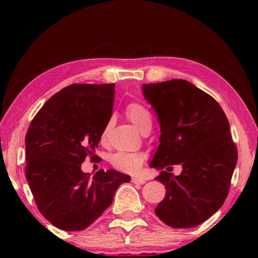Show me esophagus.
Instances as JSON below:
<instances>
[{
  "mask_svg": "<svg viewBox=\"0 0 258 258\" xmlns=\"http://www.w3.org/2000/svg\"><path fill=\"white\" fill-rule=\"evenodd\" d=\"M132 183H134V184H145L146 181H145V180H142V178L132 177Z\"/></svg>",
  "mask_w": 258,
  "mask_h": 258,
  "instance_id": "esophagus-1",
  "label": "esophagus"
}]
</instances>
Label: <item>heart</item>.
I'll list each match as a JSON object with an SVG mask.
<instances>
[{
  "label": "heart",
  "mask_w": 258,
  "mask_h": 258,
  "mask_svg": "<svg viewBox=\"0 0 258 258\" xmlns=\"http://www.w3.org/2000/svg\"><path fill=\"white\" fill-rule=\"evenodd\" d=\"M127 116L130 120L141 131L148 121H151V117L149 111L140 103H132L127 107ZM109 125L106 126L102 138H106L108 133ZM145 161V156L139 152H127V151H119L116 152L111 157V164L115 166L117 169L126 173H137Z\"/></svg>",
  "instance_id": "obj_1"
}]
</instances>
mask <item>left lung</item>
<instances>
[{
  "instance_id": "1",
  "label": "left lung",
  "mask_w": 258,
  "mask_h": 258,
  "mask_svg": "<svg viewBox=\"0 0 258 258\" xmlns=\"http://www.w3.org/2000/svg\"><path fill=\"white\" fill-rule=\"evenodd\" d=\"M142 92L160 123L150 167L182 166L180 175L161 171L156 177L166 187L156 215L171 228H194L228 197L238 159L229 120L215 99L184 80L143 84Z\"/></svg>"
}]
</instances>
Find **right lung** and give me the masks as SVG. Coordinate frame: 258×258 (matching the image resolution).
<instances>
[{
  "label": "right lung",
  "instance_id": "1",
  "mask_svg": "<svg viewBox=\"0 0 258 258\" xmlns=\"http://www.w3.org/2000/svg\"><path fill=\"white\" fill-rule=\"evenodd\" d=\"M115 84H73L45 102L26 134V180L38 211L63 231H82L110 206L131 177L81 169L111 118Z\"/></svg>",
  "mask_w": 258,
  "mask_h": 258
}]
</instances>
